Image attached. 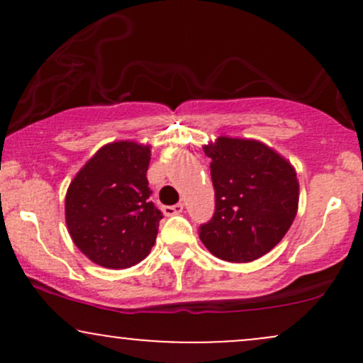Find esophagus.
<instances>
[{
    "label": "esophagus",
    "mask_w": 363,
    "mask_h": 363,
    "mask_svg": "<svg viewBox=\"0 0 363 363\" xmlns=\"http://www.w3.org/2000/svg\"><path fill=\"white\" fill-rule=\"evenodd\" d=\"M182 211H184V205H182V203H177V205H174V206H165L164 208V213L167 216L179 215V213H182Z\"/></svg>",
    "instance_id": "34e87169"
}]
</instances>
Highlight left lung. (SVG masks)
Listing matches in <instances>:
<instances>
[{
  "mask_svg": "<svg viewBox=\"0 0 363 363\" xmlns=\"http://www.w3.org/2000/svg\"><path fill=\"white\" fill-rule=\"evenodd\" d=\"M211 158L215 213L199 228L213 256L249 262L285 237L298 210L294 165L262 141L218 136L203 147Z\"/></svg>",
  "mask_w": 363,
  "mask_h": 363,
  "instance_id": "obj_1",
  "label": "left lung"
}]
</instances>
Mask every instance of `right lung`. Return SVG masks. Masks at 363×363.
Here are the masks:
<instances>
[{
    "label": "right lung",
    "mask_w": 363,
    "mask_h": 363,
    "mask_svg": "<svg viewBox=\"0 0 363 363\" xmlns=\"http://www.w3.org/2000/svg\"><path fill=\"white\" fill-rule=\"evenodd\" d=\"M150 145H104L69 182L66 227L74 245L109 269L138 264L155 244L162 213L150 201Z\"/></svg>",
    "instance_id": "1"
}]
</instances>
